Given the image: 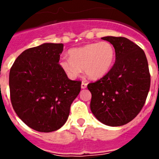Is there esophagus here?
Masks as SVG:
<instances>
[{"instance_id":"obj_1","label":"esophagus","mask_w":159,"mask_h":159,"mask_svg":"<svg viewBox=\"0 0 159 159\" xmlns=\"http://www.w3.org/2000/svg\"><path fill=\"white\" fill-rule=\"evenodd\" d=\"M87 85H88V84L83 81L82 84H81V88H83V89H84V88H87Z\"/></svg>"}]
</instances>
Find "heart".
Instances as JSON below:
<instances>
[{
	"label": "heart",
	"mask_w": 159,
	"mask_h": 159,
	"mask_svg": "<svg viewBox=\"0 0 159 159\" xmlns=\"http://www.w3.org/2000/svg\"><path fill=\"white\" fill-rule=\"evenodd\" d=\"M69 59L62 58L59 65L68 78L75 79L82 71L92 79L106 75L115 59V49L107 41L88 43L68 51Z\"/></svg>",
	"instance_id": "b5f03b06"
}]
</instances>
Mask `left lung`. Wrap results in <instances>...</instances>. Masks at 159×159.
<instances>
[{
	"label": "left lung",
	"mask_w": 159,
	"mask_h": 159,
	"mask_svg": "<svg viewBox=\"0 0 159 159\" xmlns=\"http://www.w3.org/2000/svg\"><path fill=\"white\" fill-rule=\"evenodd\" d=\"M116 52V62L104 76L88 88L92 93L91 111L99 122L110 127L127 124L144 106L151 86L145 52L125 37L104 36Z\"/></svg>",
	"instance_id": "left-lung-1"
}]
</instances>
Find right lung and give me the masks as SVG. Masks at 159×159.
<instances>
[{"label": "right lung", "instance_id": "right-lung-1", "mask_svg": "<svg viewBox=\"0 0 159 159\" xmlns=\"http://www.w3.org/2000/svg\"><path fill=\"white\" fill-rule=\"evenodd\" d=\"M63 43H44L24 51L9 72L12 107L25 124L40 132L57 130L67 121L81 89L59 65Z\"/></svg>", "mask_w": 159, "mask_h": 159}]
</instances>
